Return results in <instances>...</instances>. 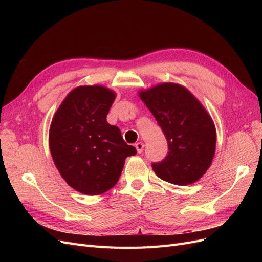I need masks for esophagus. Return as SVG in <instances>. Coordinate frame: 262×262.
<instances>
[{
  "instance_id": "esophagus-1",
  "label": "esophagus",
  "mask_w": 262,
  "mask_h": 262,
  "mask_svg": "<svg viewBox=\"0 0 262 262\" xmlns=\"http://www.w3.org/2000/svg\"><path fill=\"white\" fill-rule=\"evenodd\" d=\"M136 148L138 150V153L141 154L142 152H143V149H144V144L142 143V142H138V143L136 144Z\"/></svg>"
}]
</instances>
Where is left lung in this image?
I'll return each instance as SVG.
<instances>
[{"label":"left lung","instance_id":"left-lung-1","mask_svg":"<svg viewBox=\"0 0 262 262\" xmlns=\"http://www.w3.org/2000/svg\"><path fill=\"white\" fill-rule=\"evenodd\" d=\"M167 140L163 161L152 163L157 177L186 186L201 178L215 153L216 132L210 115L184 86L164 83L140 93Z\"/></svg>","mask_w":262,"mask_h":262}]
</instances>
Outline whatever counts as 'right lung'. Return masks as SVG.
<instances>
[{
    "instance_id": "obj_1",
    "label": "right lung",
    "mask_w": 262,
    "mask_h": 262,
    "mask_svg": "<svg viewBox=\"0 0 262 262\" xmlns=\"http://www.w3.org/2000/svg\"><path fill=\"white\" fill-rule=\"evenodd\" d=\"M116 98L102 86H80L71 92L55 113L49 133L53 162L76 191L96 195L113 188L125 158L137 154L118 126L107 122Z\"/></svg>"
}]
</instances>
